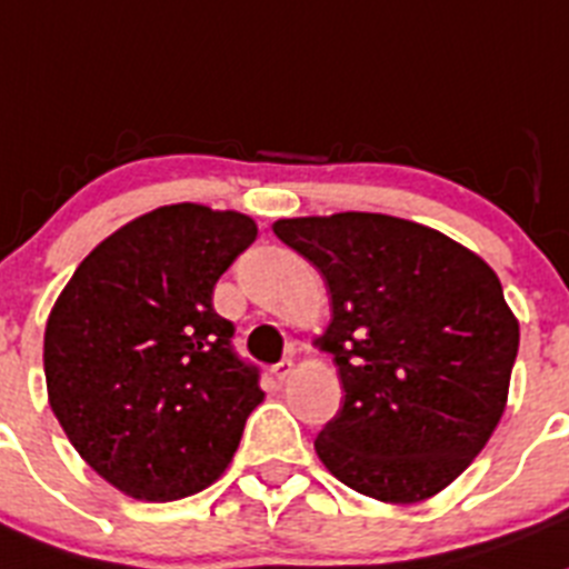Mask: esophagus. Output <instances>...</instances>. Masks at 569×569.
<instances>
[{"label":"esophagus","mask_w":569,"mask_h":569,"mask_svg":"<svg viewBox=\"0 0 569 569\" xmlns=\"http://www.w3.org/2000/svg\"><path fill=\"white\" fill-rule=\"evenodd\" d=\"M290 375H293V360H290V357H284V360L276 362V366H273V377H276V380L284 382Z\"/></svg>","instance_id":"1"}]
</instances>
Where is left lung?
Instances as JSON below:
<instances>
[{
    "label": "left lung",
    "mask_w": 569,
    "mask_h": 569,
    "mask_svg": "<svg viewBox=\"0 0 569 569\" xmlns=\"http://www.w3.org/2000/svg\"><path fill=\"white\" fill-rule=\"evenodd\" d=\"M273 234L321 270L343 405L318 432L349 489L410 506L475 461L508 402L519 321L495 270L413 220L375 212L284 218Z\"/></svg>",
    "instance_id": "left-lung-1"
}]
</instances>
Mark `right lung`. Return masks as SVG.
Segmentation results:
<instances>
[{
    "label": "right lung",
    "instance_id": "add662e5",
    "mask_svg": "<svg viewBox=\"0 0 569 569\" xmlns=\"http://www.w3.org/2000/svg\"><path fill=\"white\" fill-rule=\"evenodd\" d=\"M253 240L248 214L159 207L106 237L47 318L52 413L80 458L133 500L212 486L262 402L257 369L212 307L218 279Z\"/></svg>",
    "mask_w": 569,
    "mask_h": 569
}]
</instances>
